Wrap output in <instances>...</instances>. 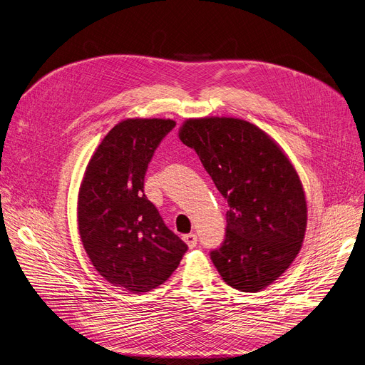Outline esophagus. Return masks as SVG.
I'll use <instances>...</instances> for the list:
<instances>
[{
  "label": "esophagus",
  "mask_w": 365,
  "mask_h": 365,
  "mask_svg": "<svg viewBox=\"0 0 365 365\" xmlns=\"http://www.w3.org/2000/svg\"><path fill=\"white\" fill-rule=\"evenodd\" d=\"M183 240H185V243L192 249V247H195L196 245H197V236L195 235V233H190V235H185L183 236Z\"/></svg>",
  "instance_id": "34e87169"
}]
</instances>
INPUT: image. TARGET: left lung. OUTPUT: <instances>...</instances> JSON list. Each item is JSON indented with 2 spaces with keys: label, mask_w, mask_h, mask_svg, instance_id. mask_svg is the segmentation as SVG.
I'll return each instance as SVG.
<instances>
[{
  "label": "left lung",
  "mask_w": 365,
  "mask_h": 365,
  "mask_svg": "<svg viewBox=\"0 0 365 365\" xmlns=\"http://www.w3.org/2000/svg\"><path fill=\"white\" fill-rule=\"evenodd\" d=\"M179 138L200 155L228 202L225 239L210 253L217 271L245 292L268 287L288 269L306 233V196L292 164L243 119H189Z\"/></svg>",
  "instance_id": "obj_1"
}]
</instances>
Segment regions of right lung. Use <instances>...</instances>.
Wrapping results in <instances>:
<instances>
[{
    "mask_svg": "<svg viewBox=\"0 0 365 365\" xmlns=\"http://www.w3.org/2000/svg\"><path fill=\"white\" fill-rule=\"evenodd\" d=\"M170 119H126L93 154L78 193V230L96 271L132 292H147L176 271L187 245L144 193L154 151Z\"/></svg>",
    "mask_w": 365,
    "mask_h": 365,
    "instance_id": "obj_1",
    "label": "right lung"
}]
</instances>
